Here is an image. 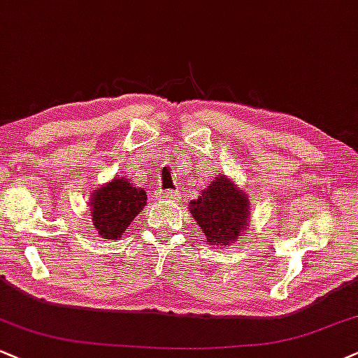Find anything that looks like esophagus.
Wrapping results in <instances>:
<instances>
[{
    "label": "esophagus",
    "mask_w": 358,
    "mask_h": 358,
    "mask_svg": "<svg viewBox=\"0 0 358 358\" xmlns=\"http://www.w3.org/2000/svg\"><path fill=\"white\" fill-rule=\"evenodd\" d=\"M156 197L157 199H172V197H174V192H172L171 189H159L156 192Z\"/></svg>",
    "instance_id": "34e87169"
}]
</instances>
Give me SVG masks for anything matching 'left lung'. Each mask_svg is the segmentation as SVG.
Wrapping results in <instances>:
<instances>
[{
  "mask_svg": "<svg viewBox=\"0 0 358 358\" xmlns=\"http://www.w3.org/2000/svg\"><path fill=\"white\" fill-rule=\"evenodd\" d=\"M192 217L197 220L207 242L229 245L245 229L249 201L226 176L220 174L207 186L199 199L189 202Z\"/></svg>",
  "mask_w": 358,
  "mask_h": 358,
  "instance_id": "8db88e82",
  "label": "left lung"
}]
</instances>
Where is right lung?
Returning <instances> with one entry per match:
<instances>
[{
    "mask_svg": "<svg viewBox=\"0 0 358 358\" xmlns=\"http://www.w3.org/2000/svg\"><path fill=\"white\" fill-rule=\"evenodd\" d=\"M144 189L131 186L124 178H116L92 194V222L104 239H119L127 226L145 206Z\"/></svg>",
    "mask_w": 358,
    "mask_h": 358,
    "instance_id": "obj_1",
    "label": "right lung"
}]
</instances>
